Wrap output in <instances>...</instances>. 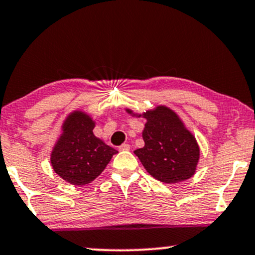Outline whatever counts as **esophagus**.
Returning <instances> with one entry per match:
<instances>
[{"label": "esophagus", "instance_id": "1", "mask_svg": "<svg viewBox=\"0 0 255 255\" xmlns=\"http://www.w3.org/2000/svg\"><path fill=\"white\" fill-rule=\"evenodd\" d=\"M118 149L121 150V151H127V150H130V145H128V143H124L122 144L121 146H118Z\"/></svg>", "mask_w": 255, "mask_h": 255}]
</instances>
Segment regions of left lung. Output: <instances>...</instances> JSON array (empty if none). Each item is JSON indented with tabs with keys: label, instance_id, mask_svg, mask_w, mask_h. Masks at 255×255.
<instances>
[{
	"label": "left lung",
	"instance_id": "1",
	"mask_svg": "<svg viewBox=\"0 0 255 255\" xmlns=\"http://www.w3.org/2000/svg\"><path fill=\"white\" fill-rule=\"evenodd\" d=\"M145 145L134 150L144 168L156 180L177 183L194 175L200 158L196 139L183 128L176 113L165 106L144 113Z\"/></svg>",
	"mask_w": 255,
	"mask_h": 255
}]
</instances>
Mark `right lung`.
Listing matches in <instances>:
<instances>
[{
	"instance_id": "1",
	"label": "right lung",
	"mask_w": 255,
	"mask_h": 255,
	"mask_svg": "<svg viewBox=\"0 0 255 255\" xmlns=\"http://www.w3.org/2000/svg\"><path fill=\"white\" fill-rule=\"evenodd\" d=\"M93 128L94 123L89 116L72 113L52 152L54 171L72 184L84 185L92 182L117 153V150L94 136Z\"/></svg>"
}]
</instances>
